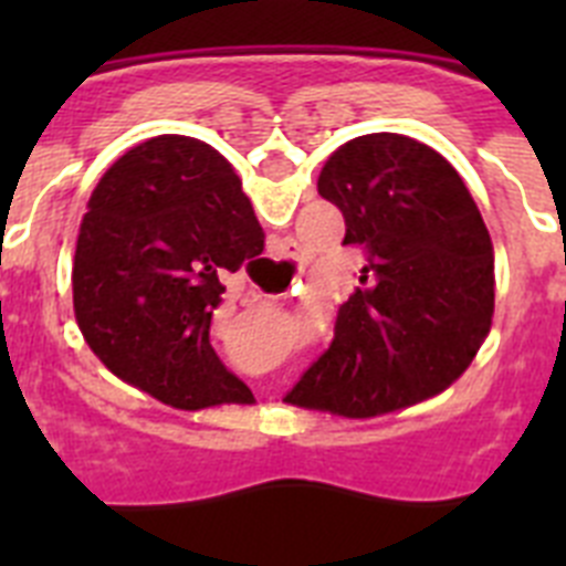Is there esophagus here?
I'll return each instance as SVG.
<instances>
[{
    "label": "esophagus",
    "mask_w": 566,
    "mask_h": 566,
    "mask_svg": "<svg viewBox=\"0 0 566 566\" xmlns=\"http://www.w3.org/2000/svg\"><path fill=\"white\" fill-rule=\"evenodd\" d=\"M283 247H286V243H283Z\"/></svg>",
    "instance_id": "1"
}]
</instances>
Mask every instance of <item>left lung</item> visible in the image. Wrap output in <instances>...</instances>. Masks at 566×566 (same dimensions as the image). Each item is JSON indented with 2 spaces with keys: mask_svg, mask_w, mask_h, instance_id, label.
<instances>
[{
  "mask_svg": "<svg viewBox=\"0 0 566 566\" xmlns=\"http://www.w3.org/2000/svg\"><path fill=\"white\" fill-rule=\"evenodd\" d=\"M317 192L365 249L328 352L286 402L368 419L457 382L493 326V240L457 169L408 135L371 133L328 155Z\"/></svg>",
  "mask_w": 566,
  "mask_h": 566,
  "instance_id": "1",
  "label": "left lung"
}]
</instances>
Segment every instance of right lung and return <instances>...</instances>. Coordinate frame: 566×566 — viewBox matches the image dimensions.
Listing matches in <instances>:
<instances>
[{
	"instance_id": "add662e5",
	"label": "right lung",
	"mask_w": 566,
	"mask_h": 566,
	"mask_svg": "<svg viewBox=\"0 0 566 566\" xmlns=\"http://www.w3.org/2000/svg\"><path fill=\"white\" fill-rule=\"evenodd\" d=\"M263 229L218 149L158 135L102 175L73 258V312L109 371L158 402H254L209 343L223 272L263 252Z\"/></svg>"
}]
</instances>
